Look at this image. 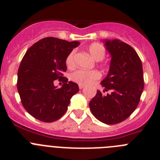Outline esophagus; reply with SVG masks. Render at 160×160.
Here are the masks:
<instances>
[{"mask_svg": "<svg viewBox=\"0 0 160 160\" xmlns=\"http://www.w3.org/2000/svg\"><path fill=\"white\" fill-rule=\"evenodd\" d=\"M79 88H80V90H82L84 88V86H83V85H79Z\"/></svg>", "mask_w": 160, "mask_h": 160, "instance_id": "esophagus-1", "label": "esophagus"}]
</instances>
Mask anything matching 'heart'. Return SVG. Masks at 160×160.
I'll return each instance as SVG.
<instances>
[{"instance_id": "heart-1", "label": "heart", "mask_w": 160, "mask_h": 160, "mask_svg": "<svg viewBox=\"0 0 160 160\" xmlns=\"http://www.w3.org/2000/svg\"><path fill=\"white\" fill-rule=\"evenodd\" d=\"M88 51L93 59L96 61H101L104 58L106 54V49L103 45L94 42L90 44L88 47ZM74 55L75 52H71L68 55L66 60L67 67H72L74 63ZM101 77V73L98 70H77L71 73L70 79L75 83L80 85H90L96 81Z\"/></svg>"}]
</instances>
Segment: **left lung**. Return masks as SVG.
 Wrapping results in <instances>:
<instances>
[{"mask_svg": "<svg viewBox=\"0 0 160 160\" xmlns=\"http://www.w3.org/2000/svg\"><path fill=\"white\" fill-rule=\"evenodd\" d=\"M111 56L107 77L101 81L104 88L90 101L93 115L107 125L123 122L139 103L144 88L142 64L135 50L119 39L103 40Z\"/></svg>", "mask_w": 160, "mask_h": 160, "instance_id": "1", "label": "left lung"}]
</instances>
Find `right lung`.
I'll use <instances>...</instances> for the list:
<instances>
[{
    "label": "right lung",
    "mask_w": 160,
    "mask_h": 160,
    "mask_svg": "<svg viewBox=\"0 0 160 160\" xmlns=\"http://www.w3.org/2000/svg\"><path fill=\"white\" fill-rule=\"evenodd\" d=\"M80 42L47 37L27 50L18 71L17 88L22 104L38 120L52 122L66 113L70 99L79 91L77 83L68 81L66 60ZM59 78L60 88L54 85Z\"/></svg>",
    "instance_id": "1"
}]
</instances>
